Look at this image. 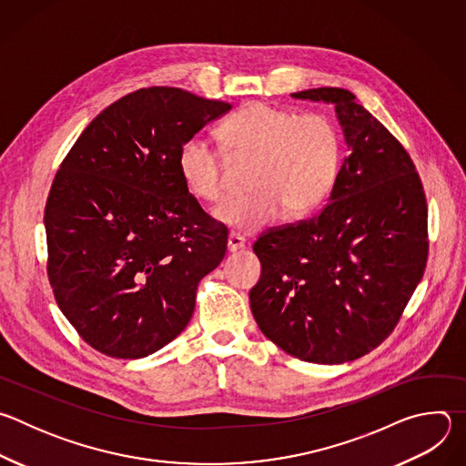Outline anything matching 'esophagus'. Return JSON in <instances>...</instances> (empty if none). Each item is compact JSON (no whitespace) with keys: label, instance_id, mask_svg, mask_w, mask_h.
Wrapping results in <instances>:
<instances>
[{"label":"esophagus","instance_id":"esophagus-1","mask_svg":"<svg viewBox=\"0 0 466 466\" xmlns=\"http://www.w3.org/2000/svg\"><path fill=\"white\" fill-rule=\"evenodd\" d=\"M227 247H228V252H236V250H239V248L245 247V239H243L239 234L230 232V234H228V239H227Z\"/></svg>","mask_w":466,"mask_h":466}]
</instances>
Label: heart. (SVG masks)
<instances>
[{
    "mask_svg": "<svg viewBox=\"0 0 466 466\" xmlns=\"http://www.w3.org/2000/svg\"><path fill=\"white\" fill-rule=\"evenodd\" d=\"M219 135L232 160L252 162L247 180L250 193L228 198L214 210V219L234 232H259L284 210L289 218H302L322 205L338 180L341 140L320 114L299 116L252 101L221 125ZM177 164L197 198L216 203L223 197L225 162L205 138L184 140Z\"/></svg>",
    "mask_w": 466,
    "mask_h": 466,
    "instance_id": "heart-1",
    "label": "heart"
}]
</instances>
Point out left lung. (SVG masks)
<instances>
[{
	"instance_id": "8db88e82",
	"label": "left lung",
	"mask_w": 466,
	"mask_h": 466,
	"mask_svg": "<svg viewBox=\"0 0 466 466\" xmlns=\"http://www.w3.org/2000/svg\"><path fill=\"white\" fill-rule=\"evenodd\" d=\"M295 99L334 105L349 147L328 205L254 243L261 277L250 309L261 334L311 363L354 361L396 326L428 259V208L415 166L343 88Z\"/></svg>"
}]
</instances>
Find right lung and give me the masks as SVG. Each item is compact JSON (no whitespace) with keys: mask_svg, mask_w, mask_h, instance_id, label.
I'll list each match as a JSON object with an SVG mask.
<instances>
[{"mask_svg":"<svg viewBox=\"0 0 466 466\" xmlns=\"http://www.w3.org/2000/svg\"><path fill=\"white\" fill-rule=\"evenodd\" d=\"M232 106L151 86L106 106L55 175L44 225L58 308L101 354L140 360L173 341L227 252L184 184L178 147Z\"/></svg>","mask_w":466,"mask_h":466,"instance_id":"obj_1","label":"right lung"}]
</instances>
